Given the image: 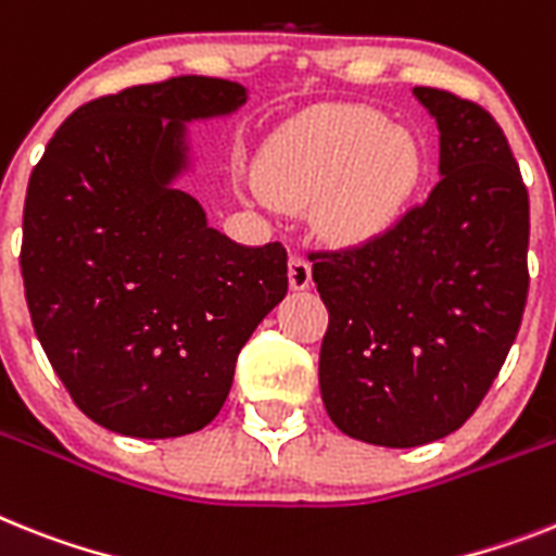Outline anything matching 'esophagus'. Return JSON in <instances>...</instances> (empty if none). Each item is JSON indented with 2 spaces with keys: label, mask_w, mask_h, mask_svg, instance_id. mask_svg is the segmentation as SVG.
Segmentation results:
<instances>
[{
  "label": "esophagus",
  "mask_w": 556,
  "mask_h": 556,
  "mask_svg": "<svg viewBox=\"0 0 556 556\" xmlns=\"http://www.w3.org/2000/svg\"><path fill=\"white\" fill-rule=\"evenodd\" d=\"M288 282H291L293 291L311 288L314 277H311V263H307L305 256H291V263H288Z\"/></svg>",
  "instance_id": "1"
}]
</instances>
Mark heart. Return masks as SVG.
<instances>
[{"label": "heart", "instance_id": "1", "mask_svg": "<svg viewBox=\"0 0 556 556\" xmlns=\"http://www.w3.org/2000/svg\"><path fill=\"white\" fill-rule=\"evenodd\" d=\"M256 175L277 203H314L328 240L367 242L404 217L421 189L424 152L381 112L328 106L270 135Z\"/></svg>", "mask_w": 556, "mask_h": 556}]
</instances>
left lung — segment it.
<instances>
[{"label":"left lung","mask_w":556,"mask_h":556,"mask_svg":"<svg viewBox=\"0 0 556 556\" xmlns=\"http://www.w3.org/2000/svg\"><path fill=\"white\" fill-rule=\"evenodd\" d=\"M441 180L390 231L319 251V390L344 435L409 450L450 435L497 379L529 293V191L483 106L415 87Z\"/></svg>","instance_id":"1"}]
</instances>
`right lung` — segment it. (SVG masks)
Returning a JSON list of instances; mask_svg holds the SVG:
<instances>
[{"instance_id":"obj_1","label":"right lung","mask_w":556,"mask_h":556,"mask_svg":"<svg viewBox=\"0 0 556 556\" xmlns=\"http://www.w3.org/2000/svg\"><path fill=\"white\" fill-rule=\"evenodd\" d=\"M249 101L177 76L78 106L27 184L22 279L33 330L76 407L129 438H177L226 404L242 344L288 293L279 242L240 245L177 189L186 124Z\"/></svg>"}]
</instances>
